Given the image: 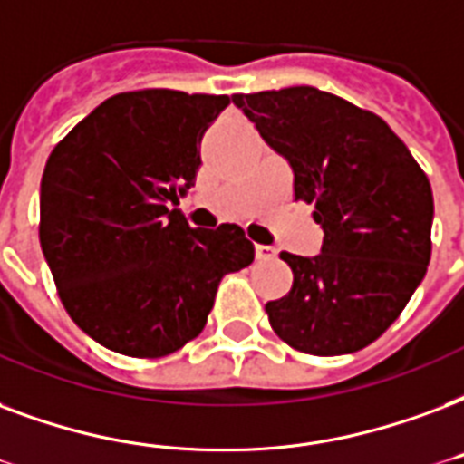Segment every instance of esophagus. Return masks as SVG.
Segmentation results:
<instances>
[{
  "instance_id": "esophagus-1",
  "label": "esophagus",
  "mask_w": 464,
  "mask_h": 464,
  "mask_svg": "<svg viewBox=\"0 0 464 464\" xmlns=\"http://www.w3.org/2000/svg\"><path fill=\"white\" fill-rule=\"evenodd\" d=\"M277 256V253H275V247H270V246H256V257L257 260H272V257Z\"/></svg>"
}]
</instances>
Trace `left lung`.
Segmentation results:
<instances>
[{
  "instance_id": "left-lung-1",
  "label": "left lung",
  "mask_w": 464,
  "mask_h": 464,
  "mask_svg": "<svg viewBox=\"0 0 464 464\" xmlns=\"http://www.w3.org/2000/svg\"><path fill=\"white\" fill-rule=\"evenodd\" d=\"M295 172L324 246L282 253L295 282L265 304L275 334L311 355H345L387 331L430 260L433 192L401 138L372 111L316 87L233 94Z\"/></svg>"
}]
</instances>
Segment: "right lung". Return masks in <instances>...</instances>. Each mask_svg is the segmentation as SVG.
<instances>
[{"instance_id": "add662e5", "label": "right lung", "mask_w": 464, "mask_h": 464, "mask_svg": "<svg viewBox=\"0 0 464 464\" xmlns=\"http://www.w3.org/2000/svg\"><path fill=\"white\" fill-rule=\"evenodd\" d=\"M231 97L123 92L53 148L41 179V247L84 334L162 358L201 334L218 282L253 263L236 224L192 228L168 208L194 187L199 143Z\"/></svg>"}]
</instances>
